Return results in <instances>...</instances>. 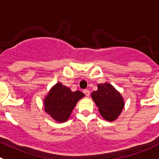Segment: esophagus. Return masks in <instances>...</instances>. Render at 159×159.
Instances as JSON below:
<instances>
[{"label": "esophagus", "instance_id": "obj_1", "mask_svg": "<svg viewBox=\"0 0 159 159\" xmlns=\"http://www.w3.org/2000/svg\"><path fill=\"white\" fill-rule=\"evenodd\" d=\"M84 93H85V94L86 95L87 97H89V90H88V89H85V90H84Z\"/></svg>", "mask_w": 159, "mask_h": 159}]
</instances>
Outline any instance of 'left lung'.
<instances>
[{
  "label": "left lung",
  "instance_id": "8db88e82",
  "mask_svg": "<svg viewBox=\"0 0 159 159\" xmlns=\"http://www.w3.org/2000/svg\"><path fill=\"white\" fill-rule=\"evenodd\" d=\"M91 98L105 120L113 121L118 118L125 106V101L119 91L109 82L98 84V89L91 93Z\"/></svg>",
  "mask_w": 159,
  "mask_h": 159
}]
</instances>
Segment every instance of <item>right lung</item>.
I'll return each instance as SVG.
<instances>
[{
    "label": "right lung",
    "mask_w": 159,
    "mask_h": 159,
    "mask_svg": "<svg viewBox=\"0 0 159 159\" xmlns=\"http://www.w3.org/2000/svg\"><path fill=\"white\" fill-rule=\"evenodd\" d=\"M85 97L81 91H72L61 82L55 84L44 98L46 114L58 122L68 121L78 101Z\"/></svg>",
    "instance_id": "obj_1"
}]
</instances>
